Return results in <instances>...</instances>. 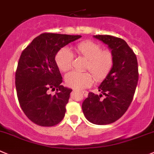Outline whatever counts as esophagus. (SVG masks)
Returning a JSON list of instances; mask_svg holds the SVG:
<instances>
[{
  "mask_svg": "<svg viewBox=\"0 0 154 154\" xmlns=\"http://www.w3.org/2000/svg\"><path fill=\"white\" fill-rule=\"evenodd\" d=\"M73 92H75V89H74V90H73ZM82 93H83V94H86L87 93V92H86V91H82Z\"/></svg>",
  "mask_w": 154,
  "mask_h": 154,
  "instance_id": "obj_1",
  "label": "esophagus"
}]
</instances>
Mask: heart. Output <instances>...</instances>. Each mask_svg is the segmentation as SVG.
Masks as SVG:
<instances>
[{
    "label": "heart",
    "mask_w": 154,
    "mask_h": 154,
    "mask_svg": "<svg viewBox=\"0 0 154 154\" xmlns=\"http://www.w3.org/2000/svg\"><path fill=\"white\" fill-rule=\"evenodd\" d=\"M76 50L88 60L86 69L93 74L95 80L101 81L105 79L112 70L114 63L113 55L110 50H102L101 45L86 41L76 45ZM56 62L62 71H67L72 67L74 55L67 47L62 48L56 56ZM65 83L73 89H85L93 83V76L88 71H71L65 75Z\"/></svg>",
    "instance_id": "b5f03b06"
}]
</instances>
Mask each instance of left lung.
Instances as JSON below:
<instances>
[{"label": "left lung", "instance_id": "left-lung-1", "mask_svg": "<svg viewBox=\"0 0 154 154\" xmlns=\"http://www.w3.org/2000/svg\"><path fill=\"white\" fill-rule=\"evenodd\" d=\"M107 45L113 55L114 63L102 81L99 95L89 92L82 104L83 114L90 123L110 124L126 113L132 99L138 80L137 58L124 40L110 35H94ZM102 95H105L101 99Z\"/></svg>", "mask_w": 154, "mask_h": 154}]
</instances>
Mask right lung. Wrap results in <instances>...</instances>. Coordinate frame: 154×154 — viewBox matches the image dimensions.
<instances>
[{"instance_id":"1","label":"right lung","mask_w":154,"mask_h":154,"mask_svg":"<svg viewBox=\"0 0 154 154\" xmlns=\"http://www.w3.org/2000/svg\"><path fill=\"white\" fill-rule=\"evenodd\" d=\"M80 35L44 33L22 51L16 71V89L21 108L31 121L53 126L65 117L72 89L61 85L62 77L55 57L61 48ZM56 93L51 95L49 90Z\"/></svg>"}]
</instances>
